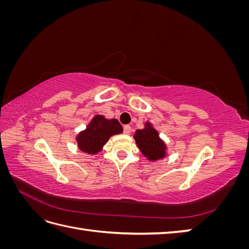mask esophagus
Returning <instances> with one entry per match:
<instances>
[{
	"label": "esophagus",
	"mask_w": 249,
	"mask_h": 249,
	"mask_svg": "<svg viewBox=\"0 0 249 249\" xmlns=\"http://www.w3.org/2000/svg\"><path fill=\"white\" fill-rule=\"evenodd\" d=\"M124 133L126 134V135H129L131 133V126L130 125H124Z\"/></svg>",
	"instance_id": "obj_1"
}]
</instances>
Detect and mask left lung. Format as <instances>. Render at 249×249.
<instances>
[{
	"mask_svg": "<svg viewBox=\"0 0 249 249\" xmlns=\"http://www.w3.org/2000/svg\"><path fill=\"white\" fill-rule=\"evenodd\" d=\"M137 145L141 153L144 155L148 160L156 161L165 157V144L159 138V134L152 126V124L146 123L143 130H137L134 135Z\"/></svg>",
	"mask_w": 249,
	"mask_h": 249,
	"instance_id": "1",
	"label": "left lung"
}]
</instances>
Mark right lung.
<instances>
[{
    "label": "right lung",
    "instance_id": "obj_1",
    "mask_svg": "<svg viewBox=\"0 0 249 249\" xmlns=\"http://www.w3.org/2000/svg\"><path fill=\"white\" fill-rule=\"evenodd\" d=\"M123 132V126L116 119H106L102 115L93 117L85 131L81 132L78 137L79 148L87 154H96L106 144L113 135Z\"/></svg>",
    "mask_w": 249,
    "mask_h": 249
}]
</instances>
